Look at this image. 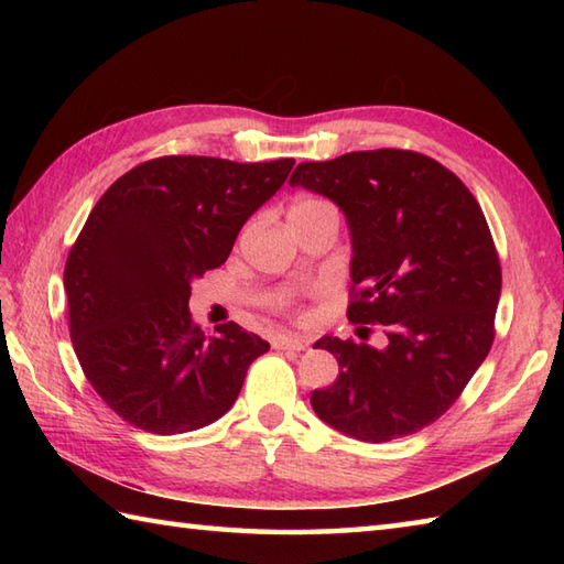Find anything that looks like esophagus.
I'll use <instances>...</instances> for the list:
<instances>
[{
	"instance_id": "34e87169",
	"label": "esophagus",
	"mask_w": 564,
	"mask_h": 564,
	"mask_svg": "<svg viewBox=\"0 0 564 564\" xmlns=\"http://www.w3.org/2000/svg\"><path fill=\"white\" fill-rule=\"evenodd\" d=\"M275 349H289V351H305L310 341L305 337H279L273 341Z\"/></svg>"
}]
</instances>
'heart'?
<instances>
[{
    "label": "heart",
    "instance_id": "b5f03b06",
    "mask_svg": "<svg viewBox=\"0 0 564 564\" xmlns=\"http://www.w3.org/2000/svg\"><path fill=\"white\" fill-rule=\"evenodd\" d=\"M319 206H329V203L319 200V198H297L293 206H291V213H301V210H313V208H319Z\"/></svg>",
    "mask_w": 564,
    "mask_h": 564
}]
</instances>
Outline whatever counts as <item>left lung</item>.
Here are the masks:
<instances>
[{"mask_svg":"<svg viewBox=\"0 0 564 564\" xmlns=\"http://www.w3.org/2000/svg\"><path fill=\"white\" fill-rule=\"evenodd\" d=\"M337 203L349 225L356 301L349 319L378 322L388 344L325 334L339 376L310 394L341 434L386 443L448 410L495 341L499 257L485 215L458 176L406 150L303 162L291 176Z\"/></svg>","mask_w":564,"mask_h":564,"instance_id":"1","label":"left lung"}]
</instances>
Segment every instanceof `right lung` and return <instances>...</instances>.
I'll return each instance as SVG.
<instances>
[{"label":"right lung","instance_id":"add662e5","mask_svg":"<svg viewBox=\"0 0 564 564\" xmlns=\"http://www.w3.org/2000/svg\"><path fill=\"white\" fill-rule=\"evenodd\" d=\"M293 164L150 160L89 213L65 263L69 337L91 388L128 424L160 436L213 424L235 404L251 361L269 351L235 322L206 337L188 297Z\"/></svg>","mask_w":564,"mask_h":564}]
</instances>
